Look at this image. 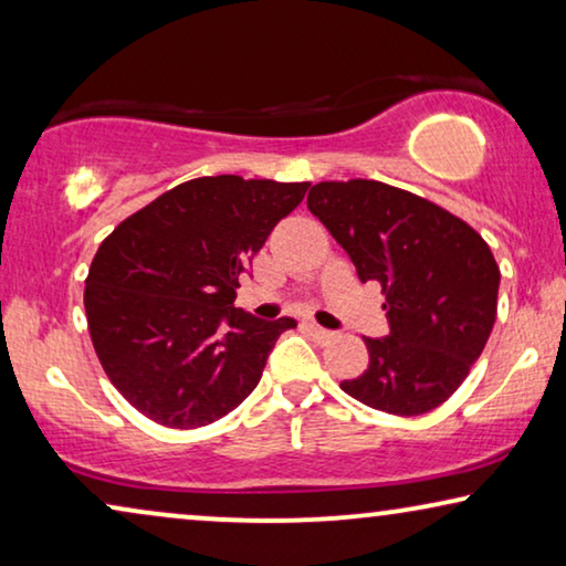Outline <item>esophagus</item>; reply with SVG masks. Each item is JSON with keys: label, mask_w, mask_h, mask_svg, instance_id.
<instances>
[{"label": "esophagus", "mask_w": 566, "mask_h": 566, "mask_svg": "<svg viewBox=\"0 0 566 566\" xmlns=\"http://www.w3.org/2000/svg\"><path fill=\"white\" fill-rule=\"evenodd\" d=\"M304 327H306L308 335H312L314 339H319V343H324V339H329V337H332V332H329V329H324V327H319V324H314V322H306Z\"/></svg>", "instance_id": "esophagus-1"}]
</instances>
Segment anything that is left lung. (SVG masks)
Listing matches in <instances>:
<instances>
[{
	"mask_svg": "<svg viewBox=\"0 0 566 566\" xmlns=\"http://www.w3.org/2000/svg\"><path fill=\"white\" fill-rule=\"evenodd\" d=\"M308 211L378 281L389 335L366 337L368 368L339 389L366 407L415 417L451 397L490 339L500 268L467 221L376 180L319 182Z\"/></svg>",
	"mask_w": 566,
	"mask_h": 566,
	"instance_id": "1",
	"label": "left lung"
}]
</instances>
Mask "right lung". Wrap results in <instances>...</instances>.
Returning a JSON list of instances; mask_svg holds the SVG:
<instances>
[{
  "label": "right lung",
  "mask_w": 566,
  "mask_h": 566,
  "mask_svg": "<svg viewBox=\"0 0 566 566\" xmlns=\"http://www.w3.org/2000/svg\"><path fill=\"white\" fill-rule=\"evenodd\" d=\"M308 182L198 177L118 223L84 281L92 345L115 389L167 428H203L260 384L296 319L234 306L244 273Z\"/></svg>",
  "instance_id": "right-lung-1"
}]
</instances>
